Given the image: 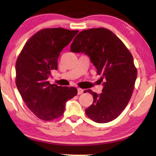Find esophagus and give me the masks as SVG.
I'll list each match as a JSON object with an SVG mask.
<instances>
[{"label":"esophagus","instance_id":"esophagus-1","mask_svg":"<svg viewBox=\"0 0 156 156\" xmlns=\"http://www.w3.org/2000/svg\"><path fill=\"white\" fill-rule=\"evenodd\" d=\"M83 91H84V90H83V89L78 88V95H80V94L83 93Z\"/></svg>","mask_w":156,"mask_h":156}]
</instances>
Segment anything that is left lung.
<instances>
[{
	"label": "left lung",
	"instance_id": "1",
	"mask_svg": "<svg viewBox=\"0 0 156 156\" xmlns=\"http://www.w3.org/2000/svg\"><path fill=\"white\" fill-rule=\"evenodd\" d=\"M71 51L88 56L97 73L102 75V93L85 90L93 96L85 114L97 123L112 121L128 105L134 88L137 69L130 51L112 32L103 27L80 32L74 38Z\"/></svg>",
	"mask_w": 156,
	"mask_h": 156
}]
</instances>
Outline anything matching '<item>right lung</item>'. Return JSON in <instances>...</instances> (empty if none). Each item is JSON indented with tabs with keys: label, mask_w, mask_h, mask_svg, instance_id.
I'll use <instances>...</instances> for the list:
<instances>
[{
	"label": "right lung",
	"mask_w": 156,
	"mask_h": 156,
	"mask_svg": "<svg viewBox=\"0 0 156 156\" xmlns=\"http://www.w3.org/2000/svg\"><path fill=\"white\" fill-rule=\"evenodd\" d=\"M78 30L46 28L31 37L24 46L15 64V83L22 98L39 119L51 121L64 112L66 103L77 95L74 87L50 84L51 70H57L61 51Z\"/></svg>",
	"instance_id": "obj_1"
}]
</instances>
